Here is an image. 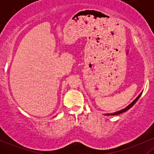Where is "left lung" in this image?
Masks as SVG:
<instances>
[{
  "label": "left lung",
  "mask_w": 154,
  "mask_h": 154,
  "mask_svg": "<svg viewBox=\"0 0 154 154\" xmlns=\"http://www.w3.org/2000/svg\"><path fill=\"white\" fill-rule=\"evenodd\" d=\"M141 94H142V93H141L140 94V95H138V96H137V98H136L133 101H132V103L130 104V105L128 106H127L126 108H125V109H122V110H120V111H116V112L112 113V114H105V115H107V116H110V115H117V114H122V113H123V112H125V111H127L128 110H129V109H130V108L133 106L134 104H135V103H136V102H137V100L139 99V98H140V97Z\"/></svg>",
  "instance_id": "obj_1"
}]
</instances>
